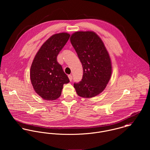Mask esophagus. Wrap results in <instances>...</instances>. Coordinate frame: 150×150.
Masks as SVG:
<instances>
[{
  "instance_id": "esophagus-1",
  "label": "esophagus",
  "mask_w": 150,
  "mask_h": 150,
  "mask_svg": "<svg viewBox=\"0 0 150 150\" xmlns=\"http://www.w3.org/2000/svg\"><path fill=\"white\" fill-rule=\"evenodd\" d=\"M68 77H69V80L71 81L72 80V76H71V75H69V76H68Z\"/></svg>"
}]
</instances>
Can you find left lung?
<instances>
[{"label":"left lung","instance_id":"8db88e82","mask_svg":"<svg viewBox=\"0 0 150 150\" xmlns=\"http://www.w3.org/2000/svg\"><path fill=\"white\" fill-rule=\"evenodd\" d=\"M70 42L83 67L81 81L74 84L77 95L91 98L106 88L112 73L111 61L100 38L93 31H78L73 33Z\"/></svg>","mask_w":150,"mask_h":150}]
</instances>
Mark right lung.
Returning <instances> with one entry per match:
<instances>
[{
	"mask_svg": "<svg viewBox=\"0 0 150 150\" xmlns=\"http://www.w3.org/2000/svg\"><path fill=\"white\" fill-rule=\"evenodd\" d=\"M70 36L66 32L53 35L43 43L33 59L30 71L31 83L35 91L44 100L57 99L64 84L70 81L57 60Z\"/></svg>",
	"mask_w": 150,
	"mask_h": 150,
	"instance_id": "1",
	"label": "right lung"
}]
</instances>
